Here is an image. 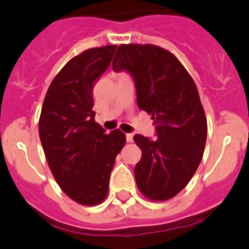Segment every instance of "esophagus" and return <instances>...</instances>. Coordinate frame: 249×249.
<instances>
[{
    "instance_id": "esophagus-1",
    "label": "esophagus",
    "mask_w": 249,
    "mask_h": 249,
    "mask_svg": "<svg viewBox=\"0 0 249 249\" xmlns=\"http://www.w3.org/2000/svg\"><path fill=\"white\" fill-rule=\"evenodd\" d=\"M125 137H126V142H133V138H134L133 134H126Z\"/></svg>"
}]
</instances>
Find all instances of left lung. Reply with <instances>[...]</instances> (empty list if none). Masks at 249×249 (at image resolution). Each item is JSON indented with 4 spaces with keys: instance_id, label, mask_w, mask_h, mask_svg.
I'll return each mask as SVG.
<instances>
[{
    "instance_id": "left-lung-1",
    "label": "left lung",
    "mask_w": 249,
    "mask_h": 249,
    "mask_svg": "<svg viewBox=\"0 0 249 249\" xmlns=\"http://www.w3.org/2000/svg\"><path fill=\"white\" fill-rule=\"evenodd\" d=\"M112 69L133 75L138 107L157 130L154 140L134 135L142 149L134 168L138 188L150 200L170 199L189 183L204 153L207 118L196 83L170 51L150 44L120 45Z\"/></svg>"
}]
</instances>
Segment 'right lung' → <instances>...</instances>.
<instances>
[{"instance_id":"right-lung-1","label":"right lung","mask_w":249,"mask_h":249,"mask_svg":"<svg viewBox=\"0 0 249 249\" xmlns=\"http://www.w3.org/2000/svg\"><path fill=\"white\" fill-rule=\"evenodd\" d=\"M115 50L107 45L72 57L49 86L41 109L38 134L50 170L62 192L81 205L107 198L110 173L126 142L119 129L104 130L92 111L94 85Z\"/></svg>"}]
</instances>
